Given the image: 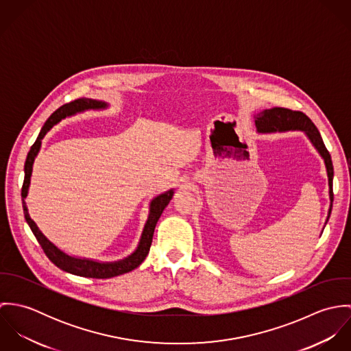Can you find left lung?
Here are the masks:
<instances>
[{
    "label": "left lung",
    "mask_w": 351,
    "mask_h": 351,
    "mask_svg": "<svg viewBox=\"0 0 351 351\" xmlns=\"http://www.w3.org/2000/svg\"><path fill=\"white\" fill-rule=\"evenodd\" d=\"M255 125L256 131L261 134L266 132H284L291 130H300L304 131L311 143L315 146V149L319 151L322 158L324 159L327 176H328V188H330V209L328 216L330 217L331 209H332V201H334V193H332V178H334V166L331 160V155L326 149L323 139L320 136V132L317 131L316 125L312 123V120L304 114L300 110H292L287 108H271L265 109L263 112L258 113L255 116ZM327 223V221H326Z\"/></svg>",
    "instance_id": "8db88e82"
}]
</instances>
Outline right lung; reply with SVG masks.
I'll return each mask as SVG.
<instances>
[{"label": "right lung", "instance_id": "right-lung-1", "mask_svg": "<svg viewBox=\"0 0 351 351\" xmlns=\"http://www.w3.org/2000/svg\"><path fill=\"white\" fill-rule=\"evenodd\" d=\"M108 106L106 102L104 101L92 100V99H78V100L71 101L69 104L62 105L59 109H56L50 117L47 119V121L45 123L36 142L32 145L31 150L27 155L25 159V165H24V182H23V188H21V197H23V209H24V216L25 220L31 228V231L34 232L35 238L38 239L39 245L42 246L43 251L46 252V255L50 258L51 262L58 266L59 269H62L63 271L75 274V276H81V277H89V278H110V277H116L124 273H128L134 269H136L147 256L149 251H150L151 242H152V235H154V230L156 226V221L159 220L163 209L167 206V204L171 200L174 191L170 189L169 192H165L159 196H156L154 200L151 201L150 213H149V219L145 224L142 237H141V242L136 247V250L134 251L130 256L121 259V261H116V262H99V261H93V259H86V258H75L71 256L66 252L58 249L52 242H50L43 232L39 230V227L36 226V223L31 219L29 213H28V208L25 205V197L28 195V188H29V182H31V174H32V166H34V160L38 155V152L40 150L42 146V139L46 136V134L50 131L51 128L59 123L62 119L67 117V116H73L75 113L84 112V110H89V109H105Z\"/></svg>", "mask_w": 351, "mask_h": 351}]
</instances>
